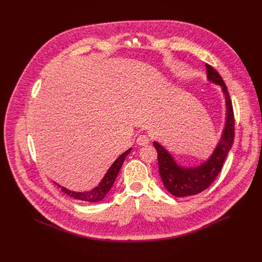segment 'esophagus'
<instances>
[{
  "label": "esophagus",
  "instance_id": "1",
  "mask_svg": "<svg viewBox=\"0 0 262 262\" xmlns=\"http://www.w3.org/2000/svg\"><path fill=\"white\" fill-rule=\"evenodd\" d=\"M149 143V138L145 135H140L138 138H137V144L140 145V146H144L146 144Z\"/></svg>",
  "mask_w": 262,
  "mask_h": 262
}]
</instances>
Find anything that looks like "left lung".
I'll return each mask as SVG.
<instances>
[{"mask_svg": "<svg viewBox=\"0 0 262 262\" xmlns=\"http://www.w3.org/2000/svg\"><path fill=\"white\" fill-rule=\"evenodd\" d=\"M205 67L207 81L221 87L226 106L225 124L211 155L199 165L183 166L162 144L154 141V146L158 151L159 171L163 184L166 190L175 197L193 196L206 190L220 173L234 140L233 110L227 87L220 74L210 65L206 64Z\"/></svg>", "mask_w": 262, "mask_h": 262, "instance_id": "obj_1", "label": "left lung"}]
</instances>
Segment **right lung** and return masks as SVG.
<instances>
[{
	"mask_svg": "<svg viewBox=\"0 0 262 262\" xmlns=\"http://www.w3.org/2000/svg\"><path fill=\"white\" fill-rule=\"evenodd\" d=\"M132 151V147L125 152H123L120 157H118L116 159V161L111 165V167L107 169L106 173L104 174V176L102 177V179L100 180V182L93 188L90 191H85V192H76V191H71L68 190L64 186L58 184L57 182H55L59 188L61 189L62 192H64L65 194H67L68 196L74 198V199H78L81 201H86V202H99L101 201L106 194L110 192L112 185L115 182V179L121 169V166L125 160V158L127 157V155Z\"/></svg>",
	"mask_w": 262,
	"mask_h": 262,
	"instance_id": "obj_1",
	"label": "right lung"
}]
</instances>
